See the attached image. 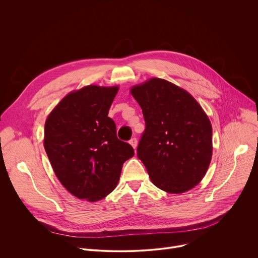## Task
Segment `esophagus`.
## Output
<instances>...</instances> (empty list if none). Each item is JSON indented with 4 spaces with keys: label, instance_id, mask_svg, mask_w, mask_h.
Here are the masks:
<instances>
[{
    "label": "esophagus",
    "instance_id": "obj_1",
    "mask_svg": "<svg viewBox=\"0 0 258 258\" xmlns=\"http://www.w3.org/2000/svg\"><path fill=\"white\" fill-rule=\"evenodd\" d=\"M130 144L132 145V147L133 148L136 150L137 149V146H138V141H137V139L136 138H133V139H131V141H130Z\"/></svg>",
    "mask_w": 258,
    "mask_h": 258
}]
</instances>
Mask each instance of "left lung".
<instances>
[{
    "instance_id": "obj_1",
    "label": "left lung",
    "mask_w": 258,
    "mask_h": 258,
    "mask_svg": "<svg viewBox=\"0 0 258 258\" xmlns=\"http://www.w3.org/2000/svg\"><path fill=\"white\" fill-rule=\"evenodd\" d=\"M146 130L138 157L160 190L180 194L202 180L212 157L211 122L186 90L158 78L131 88Z\"/></svg>"
}]
</instances>
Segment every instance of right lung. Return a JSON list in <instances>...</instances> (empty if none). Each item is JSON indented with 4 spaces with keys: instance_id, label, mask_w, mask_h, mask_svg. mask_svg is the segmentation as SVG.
<instances>
[{
    "instance_id": "right-lung-1",
    "label": "right lung",
    "mask_w": 258,
    "mask_h": 258,
    "mask_svg": "<svg viewBox=\"0 0 258 258\" xmlns=\"http://www.w3.org/2000/svg\"><path fill=\"white\" fill-rule=\"evenodd\" d=\"M118 86H86L68 93L45 122L44 147L62 186L73 196L96 202L117 186L123 163L135 154L117 139L108 117Z\"/></svg>"
}]
</instances>
